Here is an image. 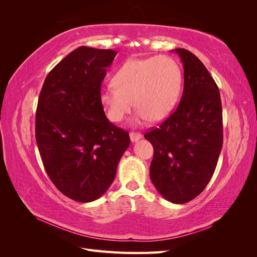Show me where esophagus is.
I'll list each match as a JSON object with an SVG mask.
<instances>
[{
	"label": "esophagus",
	"mask_w": 257,
	"mask_h": 257,
	"mask_svg": "<svg viewBox=\"0 0 257 257\" xmlns=\"http://www.w3.org/2000/svg\"><path fill=\"white\" fill-rule=\"evenodd\" d=\"M142 137H143V135L141 133H136V132H131V133H130V138H131L132 143L138 142Z\"/></svg>",
	"instance_id": "obj_1"
}]
</instances>
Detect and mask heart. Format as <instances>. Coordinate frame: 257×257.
Wrapping results in <instances>:
<instances>
[{
    "instance_id": "heart-1",
    "label": "heart",
    "mask_w": 257,
    "mask_h": 257,
    "mask_svg": "<svg viewBox=\"0 0 257 257\" xmlns=\"http://www.w3.org/2000/svg\"><path fill=\"white\" fill-rule=\"evenodd\" d=\"M113 84L99 92L108 119L121 122L134 106L135 123L161 121L173 111L182 84L178 62L168 56L132 59L113 75Z\"/></svg>"
}]
</instances>
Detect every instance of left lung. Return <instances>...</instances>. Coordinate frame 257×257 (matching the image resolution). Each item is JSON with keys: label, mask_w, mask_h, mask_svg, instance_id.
<instances>
[{"label": "left lung", "mask_w": 257, "mask_h": 257, "mask_svg": "<svg viewBox=\"0 0 257 257\" xmlns=\"http://www.w3.org/2000/svg\"><path fill=\"white\" fill-rule=\"evenodd\" d=\"M184 88L176 110L145 134L154 149L150 178L161 195L174 204L198 196L211 179L223 146L220 91L200 60L186 49Z\"/></svg>", "instance_id": "left-lung-1"}]
</instances>
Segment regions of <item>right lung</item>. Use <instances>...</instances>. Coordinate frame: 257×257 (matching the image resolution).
I'll return each instance as SVG.
<instances>
[{"label": "right lung", "instance_id": "add662e5", "mask_svg": "<svg viewBox=\"0 0 257 257\" xmlns=\"http://www.w3.org/2000/svg\"><path fill=\"white\" fill-rule=\"evenodd\" d=\"M116 52L82 46L47 75L38 97L35 137L56 188L79 203L99 198L114 180L128 132L106 118L102 81Z\"/></svg>", "mask_w": 257, "mask_h": 257}]
</instances>
